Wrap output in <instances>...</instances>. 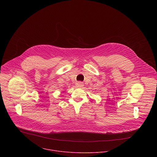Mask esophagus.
<instances>
[{
    "label": "esophagus",
    "mask_w": 157,
    "mask_h": 157,
    "mask_svg": "<svg viewBox=\"0 0 157 157\" xmlns=\"http://www.w3.org/2000/svg\"><path fill=\"white\" fill-rule=\"evenodd\" d=\"M76 87H82L84 85H83V83L81 81H77L76 83Z\"/></svg>",
    "instance_id": "1"
}]
</instances>
